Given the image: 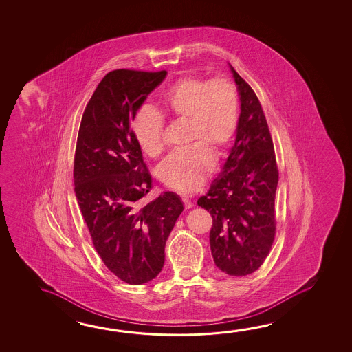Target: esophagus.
Instances as JSON below:
<instances>
[{"label": "esophagus", "instance_id": "1", "mask_svg": "<svg viewBox=\"0 0 352 352\" xmlns=\"http://www.w3.org/2000/svg\"><path fill=\"white\" fill-rule=\"evenodd\" d=\"M183 203H184L185 209H191L194 206V204L189 197H183Z\"/></svg>", "mask_w": 352, "mask_h": 352}]
</instances>
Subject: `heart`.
<instances>
[{"mask_svg":"<svg viewBox=\"0 0 352 352\" xmlns=\"http://www.w3.org/2000/svg\"><path fill=\"white\" fill-rule=\"evenodd\" d=\"M161 110L151 106L138 109L132 131L143 152L149 157L164 149L163 118L186 124V143L182 152L163 162L158 177L169 189L189 194L197 190L212 168V153L221 155L234 140L239 124V95L228 79L206 81L184 76L174 81L160 100Z\"/></svg>","mask_w":352,"mask_h":352,"instance_id":"b5f03b06","label":"heart"}]
</instances>
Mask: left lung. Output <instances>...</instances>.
Masks as SVG:
<instances>
[{"mask_svg": "<svg viewBox=\"0 0 352 352\" xmlns=\"http://www.w3.org/2000/svg\"><path fill=\"white\" fill-rule=\"evenodd\" d=\"M241 113L234 146L222 170L197 205L210 211V248L216 267L228 276L257 271L274 234L278 168L265 113L252 87L231 64Z\"/></svg>", "mask_w": 352, "mask_h": 352, "instance_id": "1", "label": "left lung"}]
</instances>
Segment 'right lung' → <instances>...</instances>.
<instances>
[{
    "mask_svg": "<svg viewBox=\"0 0 352 352\" xmlns=\"http://www.w3.org/2000/svg\"><path fill=\"white\" fill-rule=\"evenodd\" d=\"M166 75L129 69L106 74L87 102L75 149V197L94 247L129 284L160 274L168 236L184 210L172 191L143 204L152 177L131 130L137 110Z\"/></svg>",
    "mask_w": 352,
    "mask_h": 352,
    "instance_id": "obj_1",
    "label": "right lung"
}]
</instances>
